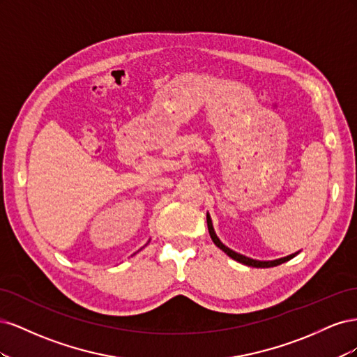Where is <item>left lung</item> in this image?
I'll use <instances>...</instances> for the list:
<instances>
[{"mask_svg":"<svg viewBox=\"0 0 357 357\" xmlns=\"http://www.w3.org/2000/svg\"><path fill=\"white\" fill-rule=\"evenodd\" d=\"M207 226H208V232H210V236H211L213 243L218 245L220 250H223L226 255H228L229 257H232L234 261L240 262V264H244V265H248V266H255V268H269V266H277L280 264H284V262L289 261V259H291V257L295 256V255H290V256H286V257H282V259H275V261H268V262L266 261H255V259H250V257L243 256L240 253L231 250V248H228L225 244L220 243V240L218 238V235H215V232L213 229V223H211V219H210L208 214H207Z\"/></svg>","mask_w":357,"mask_h":357,"instance_id":"left-lung-1","label":"left lung"}]
</instances>
